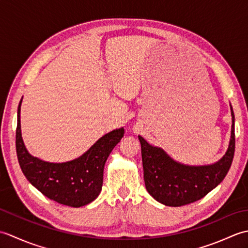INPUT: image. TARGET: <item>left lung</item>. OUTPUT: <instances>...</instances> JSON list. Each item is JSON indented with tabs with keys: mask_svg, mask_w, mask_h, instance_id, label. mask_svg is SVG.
<instances>
[{
	"mask_svg": "<svg viewBox=\"0 0 248 248\" xmlns=\"http://www.w3.org/2000/svg\"><path fill=\"white\" fill-rule=\"evenodd\" d=\"M230 109L232 125L228 149L213 164H182L139 135L146 189L156 202L168 207H181L202 199L224 180L232 163L235 148L234 114L231 105Z\"/></svg>",
	"mask_w": 248,
	"mask_h": 248,
	"instance_id": "obj_1",
	"label": "left lung"
}]
</instances>
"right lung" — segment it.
Returning a JSON list of instances; mask_svg holds the SVG:
<instances>
[{
	"label": "right lung",
	"instance_id": "1",
	"mask_svg": "<svg viewBox=\"0 0 248 248\" xmlns=\"http://www.w3.org/2000/svg\"><path fill=\"white\" fill-rule=\"evenodd\" d=\"M18 107L16 149L21 167L31 186L45 196L61 204L80 208L91 203L101 192L105 162L114 147L124 134L119 128L100 138L91 148L75 160L51 163L29 154L21 134L20 110Z\"/></svg>",
	"mask_w": 248,
	"mask_h": 248
}]
</instances>
